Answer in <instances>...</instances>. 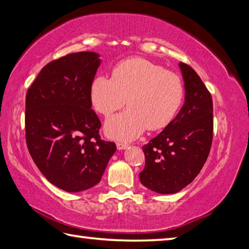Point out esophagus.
<instances>
[{
  "label": "esophagus",
  "instance_id": "esophagus-1",
  "mask_svg": "<svg viewBox=\"0 0 249 249\" xmlns=\"http://www.w3.org/2000/svg\"><path fill=\"white\" fill-rule=\"evenodd\" d=\"M127 147H128L127 143H124V142H117L116 143L117 150H124V149H126Z\"/></svg>",
  "mask_w": 249,
  "mask_h": 249
}]
</instances>
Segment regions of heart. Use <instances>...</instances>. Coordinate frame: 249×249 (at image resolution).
<instances>
[{"mask_svg": "<svg viewBox=\"0 0 249 249\" xmlns=\"http://www.w3.org/2000/svg\"><path fill=\"white\" fill-rule=\"evenodd\" d=\"M183 97L178 75L142 57L120 62L112 77L97 76L90 85V100L102 115L109 116L127 103L129 109L107 120L105 127L110 138L123 142L137 138L146 128L165 127L178 113Z\"/></svg>", "mask_w": 249, "mask_h": 249, "instance_id": "obj_1", "label": "heart"}]
</instances>
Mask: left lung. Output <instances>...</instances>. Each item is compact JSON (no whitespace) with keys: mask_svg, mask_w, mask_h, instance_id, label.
Returning a JSON list of instances; mask_svg holds the SVG:
<instances>
[{"mask_svg":"<svg viewBox=\"0 0 249 249\" xmlns=\"http://www.w3.org/2000/svg\"><path fill=\"white\" fill-rule=\"evenodd\" d=\"M185 102L165 128L142 147L144 169L139 179L158 194H175L199 174L209 156L213 132L212 98L191 66L178 63Z\"/></svg>","mask_w":249,"mask_h":249,"instance_id":"left-lung-1","label":"left lung"}]
</instances>
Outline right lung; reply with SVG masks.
Listing matches in <instances>:
<instances>
[{
    "mask_svg": "<svg viewBox=\"0 0 249 249\" xmlns=\"http://www.w3.org/2000/svg\"><path fill=\"white\" fill-rule=\"evenodd\" d=\"M100 54L77 52L50 62L26 96V142L37 168L50 183L69 193L101 180L116 151L99 136L101 123L90 100V85Z\"/></svg>",
    "mask_w": 249,
    "mask_h": 249,
    "instance_id": "right-lung-1",
    "label": "right lung"
}]
</instances>
